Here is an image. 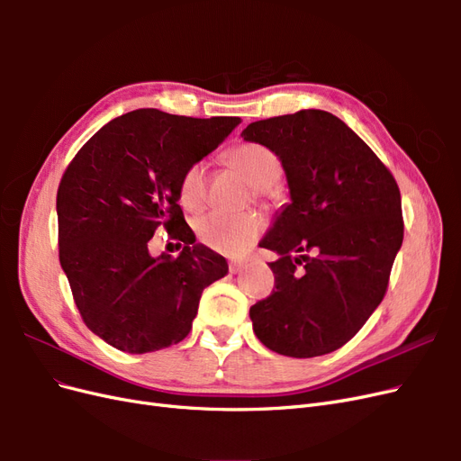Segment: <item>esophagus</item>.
Segmentation results:
<instances>
[{
  "mask_svg": "<svg viewBox=\"0 0 461 461\" xmlns=\"http://www.w3.org/2000/svg\"><path fill=\"white\" fill-rule=\"evenodd\" d=\"M244 267H246L244 261H230V263H229V271H230V273H240Z\"/></svg>",
  "mask_w": 461,
  "mask_h": 461,
  "instance_id": "34e87169",
  "label": "esophagus"
}]
</instances>
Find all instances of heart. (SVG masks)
I'll use <instances>...</instances> for the list:
<instances>
[{
    "label": "heart",
    "instance_id": "obj_1",
    "mask_svg": "<svg viewBox=\"0 0 461 461\" xmlns=\"http://www.w3.org/2000/svg\"><path fill=\"white\" fill-rule=\"evenodd\" d=\"M229 163L236 167L256 186L259 194H269L283 176V161L276 153L258 142H240L229 153ZM178 202L188 212H200L205 203V167L192 163L178 178ZM265 229L259 213L227 215L221 212L207 213L196 221V234L203 246L225 256H239L252 246Z\"/></svg>",
    "mask_w": 461,
    "mask_h": 461
}]
</instances>
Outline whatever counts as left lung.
<instances>
[{"label": "left lung", "mask_w": 461, "mask_h": 461, "mask_svg": "<svg viewBox=\"0 0 461 461\" xmlns=\"http://www.w3.org/2000/svg\"><path fill=\"white\" fill-rule=\"evenodd\" d=\"M246 142L283 161L290 203L259 242L275 286L249 308L256 337L288 357L339 350L379 308L403 240L402 200L383 161L321 109L256 121Z\"/></svg>", "instance_id": "8db88e82"}]
</instances>
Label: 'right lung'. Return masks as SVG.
<instances>
[{"label": "right lung", "instance_id": "1", "mask_svg": "<svg viewBox=\"0 0 461 461\" xmlns=\"http://www.w3.org/2000/svg\"><path fill=\"white\" fill-rule=\"evenodd\" d=\"M239 124L136 109L68 163L58 190L59 261L82 321L117 350L148 354L185 340L203 288L229 273L225 258L196 244L176 188ZM161 228L184 242L176 258L149 254Z\"/></svg>", "mask_w": 461, "mask_h": 461}]
</instances>
